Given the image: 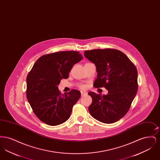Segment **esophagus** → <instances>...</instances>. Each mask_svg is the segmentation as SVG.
Here are the masks:
<instances>
[{
  "instance_id": "esophagus-1",
  "label": "esophagus",
  "mask_w": 160,
  "mask_h": 160,
  "mask_svg": "<svg viewBox=\"0 0 160 160\" xmlns=\"http://www.w3.org/2000/svg\"><path fill=\"white\" fill-rule=\"evenodd\" d=\"M81 94L82 96H83L84 95H86L87 94V92L85 91H81Z\"/></svg>"
}]
</instances>
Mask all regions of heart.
<instances>
[{
  "mask_svg": "<svg viewBox=\"0 0 160 160\" xmlns=\"http://www.w3.org/2000/svg\"><path fill=\"white\" fill-rule=\"evenodd\" d=\"M81 88L83 89V88H84V86H81Z\"/></svg>",
  "mask_w": 160,
  "mask_h": 160,
  "instance_id": "heart-1",
  "label": "heart"
}]
</instances>
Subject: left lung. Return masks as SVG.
Instances as JSON below:
<instances>
[{
    "label": "left lung",
    "mask_w": 160,
    "mask_h": 160,
    "mask_svg": "<svg viewBox=\"0 0 160 160\" xmlns=\"http://www.w3.org/2000/svg\"><path fill=\"white\" fill-rule=\"evenodd\" d=\"M84 55L96 66L97 78L94 87H104L108 90L107 95L102 96L93 92L88 93L92 98L89 113L99 122H117L127 114L136 95L137 68L118 50L94 49L84 52Z\"/></svg>",
    "instance_id": "8db88e82"
}]
</instances>
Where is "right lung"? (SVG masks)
<instances>
[{"mask_svg":"<svg viewBox=\"0 0 160 160\" xmlns=\"http://www.w3.org/2000/svg\"><path fill=\"white\" fill-rule=\"evenodd\" d=\"M83 59L78 52H59L41 56L26 78V97L33 113L42 122L56 126L67 121L80 98L76 89L61 93L58 86L67 79L73 66Z\"/></svg>","mask_w":160,"mask_h":160,"instance_id":"right-lung-1","label":"right lung"}]
</instances>
